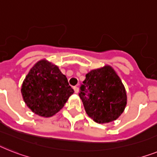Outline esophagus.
<instances>
[{"instance_id":"34e87169","label":"esophagus","mask_w":157,"mask_h":157,"mask_svg":"<svg viewBox=\"0 0 157 157\" xmlns=\"http://www.w3.org/2000/svg\"><path fill=\"white\" fill-rule=\"evenodd\" d=\"M74 90H75V92L76 94H78V91H79V89H78V86H74Z\"/></svg>"}]
</instances>
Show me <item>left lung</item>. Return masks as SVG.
Here are the masks:
<instances>
[{"instance_id":"left-lung-1","label":"left lung","mask_w":157,"mask_h":157,"mask_svg":"<svg viewBox=\"0 0 157 157\" xmlns=\"http://www.w3.org/2000/svg\"><path fill=\"white\" fill-rule=\"evenodd\" d=\"M82 83L79 97L86 114L94 122L107 124L121 116L127 105L126 90L111 66L88 72Z\"/></svg>"}]
</instances>
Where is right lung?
Listing matches in <instances>:
<instances>
[{"instance_id":"obj_1","label":"right lung","mask_w":157,"mask_h":157,"mask_svg":"<svg viewBox=\"0 0 157 157\" xmlns=\"http://www.w3.org/2000/svg\"><path fill=\"white\" fill-rule=\"evenodd\" d=\"M21 92L33 113L47 118L64 107L74 90L58 67L42 59L35 63L25 76Z\"/></svg>"}]
</instances>
